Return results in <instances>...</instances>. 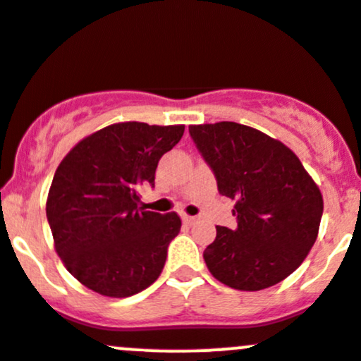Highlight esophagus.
I'll use <instances>...</instances> for the list:
<instances>
[{"label": "esophagus", "mask_w": 361, "mask_h": 361, "mask_svg": "<svg viewBox=\"0 0 361 361\" xmlns=\"http://www.w3.org/2000/svg\"><path fill=\"white\" fill-rule=\"evenodd\" d=\"M183 223L185 225H193V223H195V218H193V216L183 214Z\"/></svg>", "instance_id": "34e87169"}]
</instances>
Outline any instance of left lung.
Returning a JSON list of instances; mask_svg holds the SVG:
<instances>
[{
	"label": "left lung",
	"mask_w": 361,
	"mask_h": 361,
	"mask_svg": "<svg viewBox=\"0 0 361 361\" xmlns=\"http://www.w3.org/2000/svg\"><path fill=\"white\" fill-rule=\"evenodd\" d=\"M188 131L237 216V228L216 226L204 250L211 275L237 290L282 282L317 240L320 188L289 147L259 130L223 121Z\"/></svg>",
	"instance_id": "obj_1"
}]
</instances>
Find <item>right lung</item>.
Here are the masks:
<instances>
[{
  "mask_svg": "<svg viewBox=\"0 0 361 361\" xmlns=\"http://www.w3.org/2000/svg\"><path fill=\"white\" fill-rule=\"evenodd\" d=\"M185 126L117 123L82 138L55 171L47 200L55 250L74 279L107 298H130L161 275L176 212L145 211L140 190L154 187L159 159Z\"/></svg>",
  "mask_w": 361,
  "mask_h": 361,
  "instance_id": "1",
  "label": "right lung"
}]
</instances>
